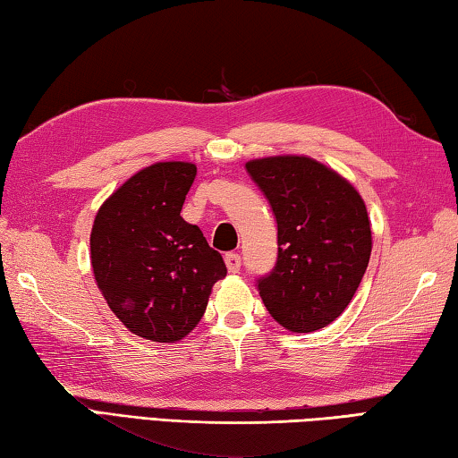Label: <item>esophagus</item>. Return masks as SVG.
<instances>
[{"instance_id":"obj_1","label":"esophagus","mask_w":458,"mask_h":458,"mask_svg":"<svg viewBox=\"0 0 458 458\" xmlns=\"http://www.w3.org/2000/svg\"><path fill=\"white\" fill-rule=\"evenodd\" d=\"M225 264L231 274H237L242 269V256L239 253H225Z\"/></svg>"}]
</instances>
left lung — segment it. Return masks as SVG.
<instances>
[{"instance_id": "left-lung-1", "label": "left lung", "mask_w": 458, "mask_h": 458, "mask_svg": "<svg viewBox=\"0 0 458 458\" xmlns=\"http://www.w3.org/2000/svg\"><path fill=\"white\" fill-rule=\"evenodd\" d=\"M278 223V259L258 280L276 322L292 333L331 325L347 309L371 256V225L355 186L306 156L245 164Z\"/></svg>"}]
</instances>
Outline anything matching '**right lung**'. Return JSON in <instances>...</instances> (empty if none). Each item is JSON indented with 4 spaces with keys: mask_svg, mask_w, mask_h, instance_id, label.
<instances>
[{
    "mask_svg": "<svg viewBox=\"0 0 458 458\" xmlns=\"http://www.w3.org/2000/svg\"><path fill=\"white\" fill-rule=\"evenodd\" d=\"M194 176L191 162H156L125 180L93 223L97 286L115 317L148 341L189 335L213 284L227 276L221 253L180 216Z\"/></svg>",
    "mask_w": 458,
    "mask_h": 458,
    "instance_id": "add662e5",
    "label": "right lung"
}]
</instances>
